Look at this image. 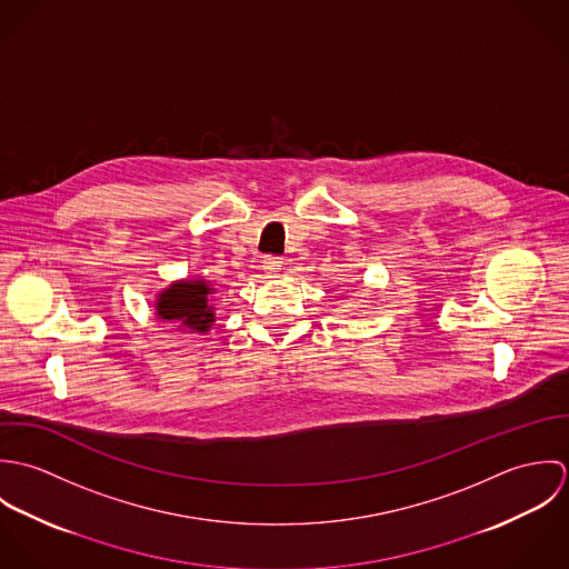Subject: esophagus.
Instances as JSON below:
<instances>
[{
  "instance_id": "1",
  "label": "esophagus",
  "mask_w": 569,
  "mask_h": 569,
  "mask_svg": "<svg viewBox=\"0 0 569 569\" xmlns=\"http://www.w3.org/2000/svg\"><path fill=\"white\" fill-rule=\"evenodd\" d=\"M282 264H284V260L280 258V256H264L262 258V269H267V271H278V269H282Z\"/></svg>"
}]
</instances>
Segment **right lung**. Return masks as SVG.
<instances>
[{
    "label": "right lung",
    "instance_id": "right-lung-1",
    "mask_svg": "<svg viewBox=\"0 0 569 569\" xmlns=\"http://www.w3.org/2000/svg\"><path fill=\"white\" fill-rule=\"evenodd\" d=\"M210 293L212 289L203 280L170 284L168 291H163L158 300V316L166 322H177L203 332L214 322L212 307L208 305Z\"/></svg>",
    "mask_w": 569,
    "mask_h": 569
}]
</instances>
